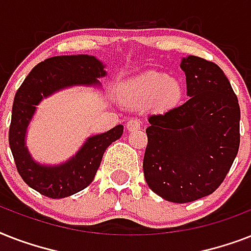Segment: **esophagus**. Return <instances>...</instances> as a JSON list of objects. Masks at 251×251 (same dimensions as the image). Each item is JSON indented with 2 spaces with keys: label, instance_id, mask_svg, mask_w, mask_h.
Returning a JSON list of instances; mask_svg holds the SVG:
<instances>
[{
  "label": "esophagus",
  "instance_id": "1",
  "mask_svg": "<svg viewBox=\"0 0 251 251\" xmlns=\"http://www.w3.org/2000/svg\"><path fill=\"white\" fill-rule=\"evenodd\" d=\"M142 126V122L139 121V120H137V118H131V120H129L127 121V124H126V127H127V130L129 131H135V130H139L141 129Z\"/></svg>",
  "mask_w": 251,
  "mask_h": 251
}]
</instances>
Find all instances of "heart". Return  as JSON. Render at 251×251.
<instances>
[{
	"label": "heart",
	"mask_w": 251,
	"mask_h": 251,
	"mask_svg": "<svg viewBox=\"0 0 251 251\" xmlns=\"http://www.w3.org/2000/svg\"><path fill=\"white\" fill-rule=\"evenodd\" d=\"M181 90L175 80L164 73L150 72L134 79L129 86L127 95L133 101H149L160 96L164 102H175Z\"/></svg>",
	"instance_id": "heart-1"
}]
</instances>
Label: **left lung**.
Returning <instances> with one entry per match:
<instances>
[{
    "label": "left lung",
    "instance_id": "8db88e82",
    "mask_svg": "<svg viewBox=\"0 0 251 251\" xmlns=\"http://www.w3.org/2000/svg\"><path fill=\"white\" fill-rule=\"evenodd\" d=\"M187 95L182 105L151 114L143 173L150 189L173 203L212 194L240 147V105L218 65L197 56L181 62Z\"/></svg>",
    "mask_w": 251,
    "mask_h": 251
}]
</instances>
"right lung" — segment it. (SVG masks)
<instances>
[{"mask_svg":"<svg viewBox=\"0 0 251 251\" xmlns=\"http://www.w3.org/2000/svg\"><path fill=\"white\" fill-rule=\"evenodd\" d=\"M104 75V65L94 56H57L37 64L18 88L9 129L10 150L23 181L48 198H66L86 189L94 181L105 150L121 138L124 126L88 138L75 156L64 164L44 167L31 159L25 145V130L36 105L65 87L99 84L98 78Z\"/></svg>","mask_w":251,"mask_h":251,"instance_id":"right-lung-1","label":"right lung"}]
</instances>
